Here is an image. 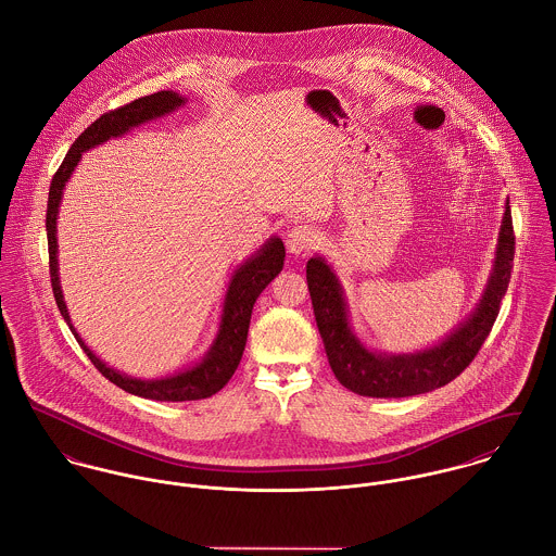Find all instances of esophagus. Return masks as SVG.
<instances>
[{
	"label": "esophagus",
	"mask_w": 556,
	"mask_h": 556,
	"mask_svg": "<svg viewBox=\"0 0 556 556\" xmlns=\"http://www.w3.org/2000/svg\"><path fill=\"white\" fill-rule=\"evenodd\" d=\"M316 242H318V236H316V231H314L312 227H307V225H296V227H292L290 233H288V238H286V244H288L290 253H294V255H305L307 251H312V249L316 247Z\"/></svg>",
	"instance_id": "esophagus-1"
}]
</instances>
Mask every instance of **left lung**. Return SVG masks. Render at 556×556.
Here are the masks:
<instances>
[{
    "mask_svg": "<svg viewBox=\"0 0 556 556\" xmlns=\"http://www.w3.org/2000/svg\"><path fill=\"white\" fill-rule=\"evenodd\" d=\"M516 253L509 200L498 231L494 268L475 314L439 345L413 354H376L348 327L341 286L323 257L307 262V286L334 378L365 397H410L434 391L457 378L481 350L501 312Z\"/></svg>",
    "mask_w": 556,
    "mask_h": 556,
    "instance_id": "left-lung-1",
    "label": "left lung"
}]
</instances>
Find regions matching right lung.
Segmentation results:
<instances>
[{"label": "right lung", "mask_w": 556, "mask_h": 556, "mask_svg": "<svg viewBox=\"0 0 556 556\" xmlns=\"http://www.w3.org/2000/svg\"><path fill=\"white\" fill-rule=\"evenodd\" d=\"M185 99L178 92H156L150 97H141L124 108H117L113 112L103 113L99 119H94L71 146L68 154L64 156L60 169L55 172L51 187H49V202H47V240H49V275H51V286H53V296L58 303V309L88 358L94 363V367L113 382L115 387L124 389L126 393L146 397V400H156V402H191V400H204L222 391L223 387L229 382L233 376L242 352L247 343V333H249V323H251V312L255 305V299L262 294V290L281 273L283 268V257H286V247L281 238H270L255 257L244 262L231 277L225 303H223L222 327L217 339L206 354L202 363L195 367L180 371L176 376H167L161 380H139L124 376L108 367L79 337L75 327L71 325V316L62 296L60 288V277H58V208L62 202V191L64 185L68 182L73 169L77 167L81 152L108 141L110 137H119L132 126H139L148 119L161 117L165 113L174 112L180 108Z\"/></svg>", "instance_id": "right-lung-1"}]
</instances>
